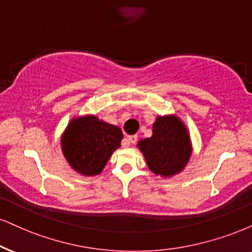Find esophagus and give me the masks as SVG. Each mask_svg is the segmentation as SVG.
<instances>
[{
  "instance_id": "1",
  "label": "esophagus",
  "mask_w": 252,
  "mask_h": 252,
  "mask_svg": "<svg viewBox=\"0 0 252 252\" xmlns=\"http://www.w3.org/2000/svg\"><path fill=\"white\" fill-rule=\"evenodd\" d=\"M126 141H128L129 144H130V143H131V144H133V143L137 142V136L136 135L128 136V137H126Z\"/></svg>"
}]
</instances>
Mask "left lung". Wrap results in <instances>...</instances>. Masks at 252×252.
Masks as SVG:
<instances>
[{
	"label": "left lung",
	"mask_w": 252,
	"mask_h": 252,
	"mask_svg": "<svg viewBox=\"0 0 252 252\" xmlns=\"http://www.w3.org/2000/svg\"><path fill=\"white\" fill-rule=\"evenodd\" d=\"M137 145L150 170L161 177L180 173L192 155L189 131L176 115L158 116L152 126V136L141 139Z\"/></svg>",
	"instance_id": "left-lung-1"
}]
</instances>
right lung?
Returning <instances> with one entry per match:
<instances>
[{
  "instance_id": "right-lung-1",
  "label": "right lung",
  "mask_w": 252,
  "mask_h": 252,
  "mask_svg": "<svg viewBox=\"0 0 252 252\" xmlns=\"http://www.w3.org/2000/svg\"><path fill=\"white\" fill-rule=\"evenodd\" d=\"M119 126L94 115L73 119L62 137V150L73 170L84 176L100 174L113 152L121 146Z\"/></svg>"
}]
</instances>
